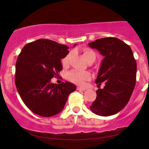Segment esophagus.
Here are the masks:
<instances>
[{
	"label": "esophagus",
	"mask_w": 149,
	"mask_h": 149,
	"mask_svg": "<svg viewBox=\"0 0 149 149\" xmlns=\"http://www.w3.org/2000/svg\"><path fill=\"white\" fill-rule=\"evenodd\" d=\"M77 90H78V91H85V89L81 88V87H77Z\"/></svg>",
	"instance_id": "obj_1"
}]
</instances>
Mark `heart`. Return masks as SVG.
<instances>
[{
	"label": "heart",
	"mask_w": 149,
	"mask_h": 149,
	"mask_svg": "<svg viewBox=\"0 0 149 149\" xmlns=\"http://www.w3.org/2000/svg\"><path fill=\"white\" fill-rule=\"evenodd\" d=\"M83 56L87 62L89 61H94L96 58V54L94 51L89 48H84L82 51ZM71 53H69L64 56L62 60V64L64 67H68L71 58ZM68 79L75 84L83 86L85 85V81H88L91 78V74L87 71H78L73 70L68 74Z\"/></svg>",
	"instance_id": "obj_1"
}]
</instances>
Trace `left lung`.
<instances>
[{"instance_id":"1","label":"left lung","mask_w":149,"mask_h":149,"mask_svg":"<svg viewBox=\"0 0 149 149\" xmlns=\"http://www.w3.org/2000/svg\"><path fill=\"white\" fill-rule=\"evenodd\" d=\"M104 56L95 79L97 97L90 110L97 115L107 117L119 113L127 105L136 82L137 65L130 47L119 38H102L88 43Z\"/></svg>"}]
</instances>
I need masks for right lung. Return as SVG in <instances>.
Segmentation results:
<instances>
[{
	"label": "right lung",
	"instance_id": "add662e5",
	"mask_svg": "<svg viewBox=\"0 0 149 149\" xmlns=\"http://www.w3.org/2000/svg\"><path fill=\"white\" fill-rule=\"evenodd\" d=\"M68 49L54 40L38 39L26 44L18 56L15 85L22 101L34 114L49 117L60 113L68 95L76 90L68 81L51 83L62 70L61 59L68 54Z\"/></svg>",
	"mask_w": 149,
	"mask_h": 149
}]
</instances>
